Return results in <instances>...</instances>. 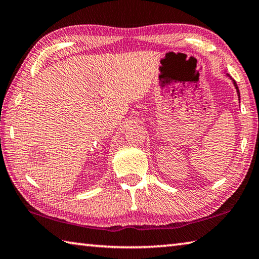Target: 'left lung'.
<instances>
[{"label": "left lung", "instance_id": "obj_1", "mask_svg": "<svg viewBox=\"0 0 259 259\" xmlns=\"http://www.w3.org/2000/svg\"><path fill=\"white\" fill-rule=\"evenodd\" d=\"M234 81V85H235V88H236V91H237V94H239V98H240V92H239V88H237V84H236V81L235 80H233Z\"/></svg>", "mask_w": 259, "mask_h": 259}]
</instances>
